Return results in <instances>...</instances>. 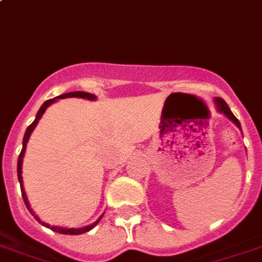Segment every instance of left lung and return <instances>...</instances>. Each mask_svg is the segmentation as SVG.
Wrapping results in <instances>:
<instances>
[{"label":"left lung","instance_id":"left-lung-1","mask_svg":"<svg viewBox=\"0 0 262 262\" xmlns=\"http://www.w3.org/2000/svg\"><path fill=\"white\" fill-rule=\"evenodd\" d=\"M214 102H216V106H217V111L220 112V113H224L226 116V117L229 118L230 121H233L234 124L237 125V126L241 129V125H239V121L237 120L236 116L232 113V111L229 109V106H228V104H226L225 101L223 100V98H214Z\"/></svg>","mask_w":262,"mask_h":262}]
</instances>
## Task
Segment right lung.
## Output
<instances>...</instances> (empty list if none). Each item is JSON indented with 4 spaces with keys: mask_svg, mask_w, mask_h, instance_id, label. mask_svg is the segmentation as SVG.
Listing matches in <instances>:
<instances>
[{
    "mask_svg": "<svg viewBox=\"0 0 262 262\" xmlns=\"http://www.w3.org/2000/svg\"><path fill=\"white\" fill-rule=\"evenodd\" d=\"M68 97H80V98H86V100H96V96L94 94H90V93H86V92H70V93H65V94H61V96H58V97H54L52 98V100H48L45 101L42 104V106L39 107L38 113H37L36 116V120L33 121L32 124L28 126V129H26L25 132V136H24V141H23V150H21V153H19V157H18V162H17V176H18V181H19V185H21V193H23V199H24V202H25L26 208L29 209V212L32 213L33 216H34V219L38 221L41 225L46 226V228H49V229L54 230V232H58V233H62V234H82V233L85 232H89L90 229H93L94 226L97 225L98 223H100V220L102 219V216L100 217V219L96 221V223H93L92 225H88L85 226V228H78V229H74V228H70V229H68V228H60V226H50L49 224L43 223V221H41V220L38 219V217L34 214V212H33L32 209H30V205H29V201H28V197H26V193L25 190H24V185H23V158H24V155H25V150H26V144H28V141H29V137L30 135H32V132L34 130V127H36V125L38 124L39 118L42 117V114L45 113V111L48 109V106H50V105L53 104V102H56L58 98H68Z\"/></svg>",
    "mask_w": 262,
    "mask_h": 262,
    "instance_id": "obj_1",
    "label": "right lung"
}]
</instances>
